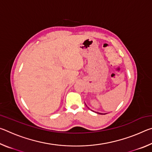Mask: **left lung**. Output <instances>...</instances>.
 <instances>
[{
    "instance_id": "obj_1",
    "label": "left lung",
    "mask_w": 152,
    "mask_h": 152,
    "mask_svg": "<svg viewBox=\"0 0 152 152\" xmlns=\"http://www.w3.org/2000/svg\"><path fill=\"white\" fill-rule=\"evenodd\" d=\"M99 114H101V113H99Z\"/></svg>"
}]
</instances>
